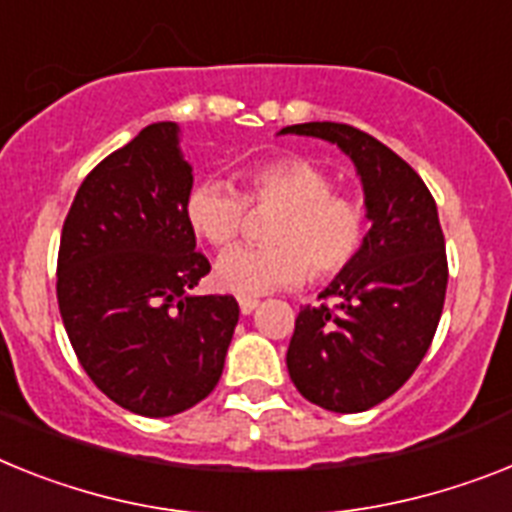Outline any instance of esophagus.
<instances>
[{"label": "esophagus", "mask_w": 512, "mask_h": 512, "mask_svg": "<svg viewBox=\"0 0 512 512\" xmlns=\"http://www.w3.org/2000/svg\"><path fill=\"white\" fill-rule=\"evenodd\" d=\"M257 304H260L257 296H239V309H242V315H252L257 309Z\"/></svg>", "instance_id": "esophagus-1"}]
</instances>
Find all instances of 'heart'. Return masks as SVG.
Listing matches in <instances>:
<instances>
[{"instance_id":"1","label":"heart","mask_w":512,"mask_h":512,"mask_svg":"<svg viewBox=\"0 0 512 512\" xmlns=\"http://www.w3.org/2000/svg\"><path fill=\"white\" fill-rule=\"evenodd\" d=\"M247 208H276L265 226V247H236L216 263V283L231 294H265L307 278H333L362 252L367 210L333 192L322 166L302 156L249 163L239 171V195L218 182L187 192L184 218L210 247H229L244 229Z\"/></svg>"}]
</instances>
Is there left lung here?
Returning a JSON list of instances; mask_svg holds the SVG:
<instances>
[{"label": "left lung", "mask_w": 512, "mask_h": 512, "mask_svg": "<svg viewBox=\"0 0 512 512\" xmlns=\"http://www.w3.org/2000/svg\"><path fill=\"white\" fill-rule=\"evenodd\" d=\"M281 135L320 137L354 161L369 231L362 252L302 307L286 354L291 382L320 409L359 414L401 388L427 354L448 289L445 236L422 176L351 124L307 122Z\"/></svg>", "instance_id": "1"}]
</instances>
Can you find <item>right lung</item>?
<instances>
[{
    "label": "right lung",
    "instance_id": "1",
    "mask_svg": "<svg viewBox=\"0 0 512 512\" xmlns=\"http://www.w3.org/2000/svg\"><path fill=\"white\" fill-rule=\"evenodd\" d=\"M192 166L174 122L103 158L64 218L57 299L77 359L122 409L174 416L221 380L234 296H192L210 273L184 218Z\"/></svg>",
    "mask_w": 512,
    "mask_h": 512
}]
</instances>
